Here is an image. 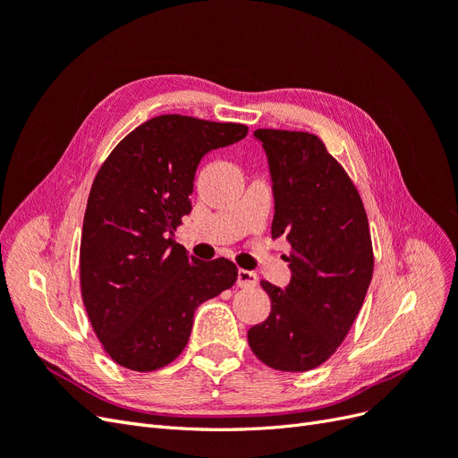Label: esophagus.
Returning <instances> with one entry per match:
<instances>
[{
  "mask_svg": "<svg viewBox=\"0 0 458 458\" xmlns=\"http://www.w3.org/2000/svg\"><path fill=\"white\" fill-rule=\"evenodd\" d=\"M237 284L241 288H252V286L258 284V275L254 271L239 269V273H237Z\"/></svg>",
  "mask_w": 458,
  "mask_h": 458,
  "instance_id": "obj_1",
  "label": "esophagus"
}]
</instances>
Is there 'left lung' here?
<instances>
[{
	"label": "left lung",
	"mask_w": 458,
	"mask_h": 458,
	"mask_svg": "<svg viewBox=\"0 0 458 458\" xmlns=\"http://www.w3.org/2000/svg\"><path fill=\"white\" fill-rule=\"evenodd\" d=\"M267 155L275 216L271 237H286L290 283L261 281L266 321L248 330L261 363L284 372L325 363L348 335L372 279V242L361 197L325 143L308 131L256 130Z\"/></svg>",
	"instance_id": "8db88e82"
}]
</instances>
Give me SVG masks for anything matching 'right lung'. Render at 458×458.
Masks as SVG:
<instances>
[{
    "label": "right lung",
    "instance_id": "1",
    "mask_svg": "<svg viewBox=\"0 0 458 458\" xmlns=\"http://www.w3.org/2000/svg\"><path fill=\"white\" fill-rule=\"evenodd\" d=\"M246 133L242 123L162 114L123 137L97 172L80 284L95 335L118 365L150 372L172 363L197 308L237 281L233 261L189 256L174 231L191 212L202 157Z\"/></svg>",
    "mask_w": 458,
    "mask_h": 458
}]
</instances>
